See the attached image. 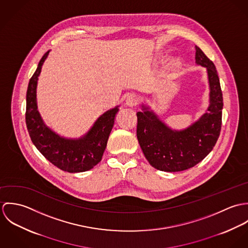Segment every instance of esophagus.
I'll return each mask as SVG.
<instances>
[{
  "label": "esophagus",
  "instance_id": "34e87169",
  "mask_svg": "<svg viewBox=\"0 0 248 248\" xmlns=\"http://www.w3.org/2000/svg\"><path fill=\"white\" fill-rule=\"evenodd\" d=\"M139 102H140V97L135 93L130 94L126 99V104L129 107L137 106Z\"/></svg>",
  "mask_w": 248,
  "mask_h": 248
}]
</instances>
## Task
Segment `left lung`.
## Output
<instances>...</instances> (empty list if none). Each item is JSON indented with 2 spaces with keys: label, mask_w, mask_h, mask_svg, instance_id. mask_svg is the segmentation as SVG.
<instances>
[{
  "label": "left lung",
  "mask_w": 248,
  "mask_h": 248,
  "mask_svg": "<svg viewBox=\"0 0 248 248\" xmlns=\"http://www.w3.org/2000/svg\"><path fill=\"white\" fill-rule=\"evenodd\" d=\"M196 63L205 67L210 88L207 111L187 129L176 131L166 126L157 115L142 106L138 111L137 137L149 163L164 172H178L194 167L211 151L221 128L222 93L212 61L196 46Z\"/></svg>",
  "instance_id": "obj_1"
}]
</instances>
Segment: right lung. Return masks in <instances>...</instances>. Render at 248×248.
Wrapping results in <instances>:
<instances>
[{
	"label": "right lung",
	"instance_id": "obj_1",
	"mask_svg": "<svg viewBox=\"0 0 248 248\" xmlns=\"http://www.w3.org/2000/svg\"><path fill=\"white\" fill-rule=\"evenodd\" d=\"M48 52L49 50L40 60L29 83L26 110L27 128L36 148L53 165L69 173L85 172L93 169L101 161L119 106L107 110L99 116L91 130L78 140L62 138L46 127L37 109L36 87L38 76Z\"/></svg>",
	"mask_w": 248,
	"mask_h": 248
}]
</instances>
